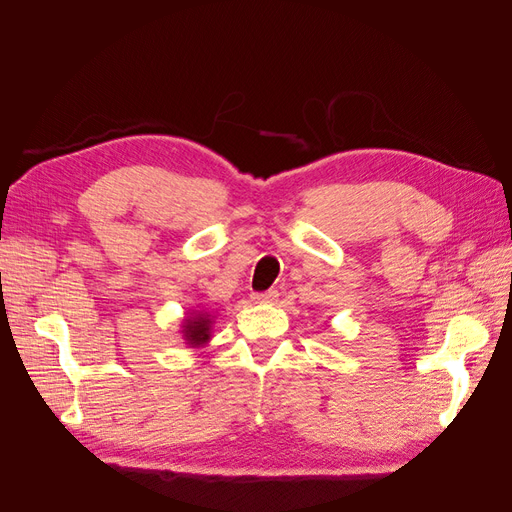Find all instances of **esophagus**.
Listing matches in <instances>:
<instances>
[{"label": "esophagus", "mask_w": 512, "mask_h": 512, "mask_svg": "<svg viewBox=\"0 0 512 512\" xmlns=\"http://www.w3.org/2000/svg\"><path fill=\"white\" fill-rule=\"evenodd\" d=\"M277 297H280V294H277V290L254 292V294H252V299H254L256 303H275V301H277Z\"/></svg>", "instance_id": "esophagus-1"}]
</instances>
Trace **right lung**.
<instances>
[{
	"label": "right lung",
	"instance_id": "1",
	"mask_svg": "<svg viewBox=\"0 0 512 512\" xmlns=\"http://www.w3.org/2000/svg\"><path fill=\"white\" fill-rule=\"evenodd\" d=\"M183 339L190 348L205 346L211 339V316L207 312H196L183 320Z\"/></svg>",
	"mask_w": 512,
	"mask_h": 512
}]
</instances>
